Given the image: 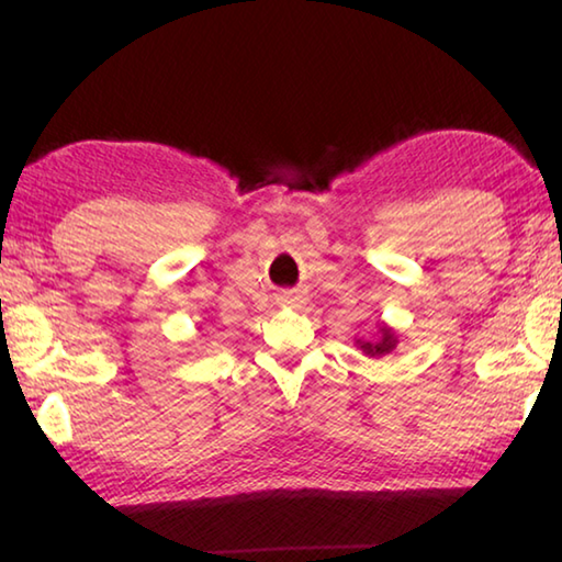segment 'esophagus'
I'll list each match as a JSON object with an SVG mask.
<instances>
[{"mask_svg":"<svg viewBox=\"0 0 562 562\" xmlns=\"http://www.w3.org/2000/svg\"><path fill=\"white\" fill-rule=\"evenodd\" d=\"M278 300H280L282 304H294V302H297V300H300V294H297V292H292V290H290V292H282Z\"/></svg>","mask_w":562,"mask_h":562,"instance_id":"obj_1","label":"esophagus"}]
</instances>
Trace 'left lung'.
Instances as JSON below:
<instances>
[{
    "label": "left lung",
    "mask_w": 562,
    "mask_h": 562,
    "mask_svg": "<svg viewBox=\"0 0 562 562\" xmlns=\"http://www.w3.org/2000/svg\"><path fill=\"white\" fill-rule=\"evenodd\" d=\"M394 345H396V337L389 329H382V337H379V341H359V347L372 357L386 355V351L394 349Z\"/></svg>",
    "instance_id": "obj_1"
}]
</instances>
